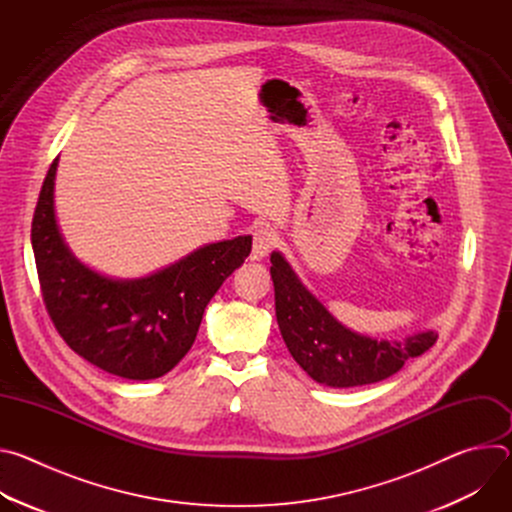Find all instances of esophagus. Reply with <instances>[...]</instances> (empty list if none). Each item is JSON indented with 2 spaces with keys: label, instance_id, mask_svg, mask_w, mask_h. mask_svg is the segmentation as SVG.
<instances>
[{
  "label": "esophagus",
  "instance_id": "34e87169",
  "mask_svg": "<svg viewBox=\"0 0 512 512\" xmlns=\"http://www.w3.org/2000/svg\"><path fill=\"white\" fill-rule=\"evenodd\" d=\"M277 243V235L271 229H257L253 233V257L255 259H263L269 255V251L275 247Z\"/></svg>",
  "mask_w": 512,
  "mask_h": 512
}]
</instances>
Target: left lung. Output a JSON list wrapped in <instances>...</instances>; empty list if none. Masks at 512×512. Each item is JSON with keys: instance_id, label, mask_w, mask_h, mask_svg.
<instances>
[{"instance_id": "8db88e82", "label": "left lung", "mask_w": 512, "mask_h": 512, "mask_svg": "<svg viewBox=\"0 0 512 512\" xmlns=\"http://www.w3.org/2000/svg\"><path fill=\"white\" fill-rule=\"evenodd\" d=\"M271 279L283 342L320 385L346 389L379 383L437 340L433 330L403 340H379L352 332L326 310L279 251L271 253Z\"/></svg>"}]
</instances>
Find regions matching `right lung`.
<instances>
[{
	"instance_id": "obj_1",
	"label": "right lung",
	"mask_w": 512,
	"mask_h": 512,
	"mask_svg": "<svg viewBox=\"0 0 512 512\" xmlns=\"http://www.w3.org/2000/svg\"><path fill=\"white\" fill-rule=\"evenodd\" d=\"M52 162L34 210L32 249L46 310L64 342L115 377L166 375L194 344L206 304L251 253V235L204 245L137 279L103 275L75 257L54 210Z\"/></svg>"
}]
</instances>
